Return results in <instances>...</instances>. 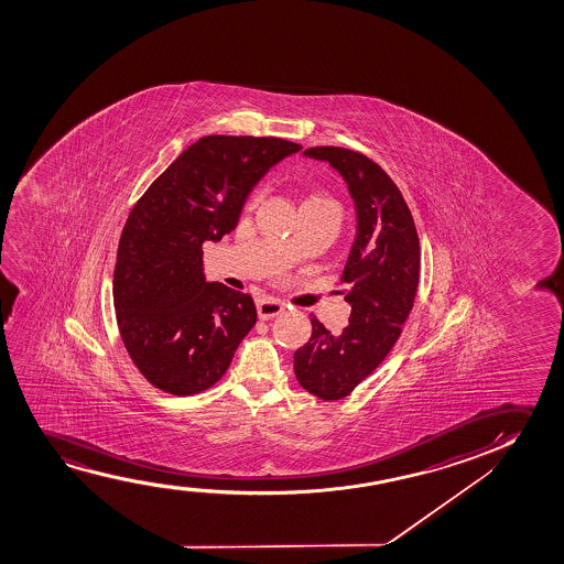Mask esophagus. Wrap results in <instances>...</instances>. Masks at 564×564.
I'll return each instance as SVG.
<instances>
[{"label": "esophagus", "instance_id": "1", "mask_svg": "<svg viewBox=\"0 0 564 564\" xmlns=\"http://www.w3.org/2000/svg\"><path fill=\"white\" fill-rule=\"evenodd\" d=\"M256 308H258V316L262 317V319H271V317L279 316L285 310V304L281 301H275V299H262V301L256 304Z\"/></svg>", "mask_w": 564, "mask_h": 564}]
</instances>
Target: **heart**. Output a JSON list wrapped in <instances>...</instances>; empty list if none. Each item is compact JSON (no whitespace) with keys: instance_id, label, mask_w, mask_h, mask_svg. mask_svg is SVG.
I'll return each mask as SVG.
<instances>
[{"instance_id":"1","label":"heart","mask_w":564,"mask_h":564,"mask_svg":"<svg viewBox=\"0 0 564 564\" xmlns=\"http://www.w3.org/2000/svg\"><path fill=\"white\" fill-rule=\"evenodd\" d=\"M256 198H252V204H254ZM301 209H325V212H332L335 216H340L339 204L329 198V196H308L306 200L302 202Z\"/></svg>"}]
</instances>
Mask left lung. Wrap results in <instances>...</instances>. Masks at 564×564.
Instances as JSON below:
<instances>
[{
	"mask_svg": "<svg viewBox=\"0 0 564 564\" xmlns=\"http://www.w3.org/2000/svg\"><path fill=\"white\" fill-rule=\"evenodd\" d=\"M302 154L329 163L355 202L356 235L343 270L348 325L335 335L312 317V337L294 352L299 383L324 401H339L399 339L416 296L420 242L399 186L378 163L347 148H308Z\"/></svg>",
	"mask_w": 564,
	"mask_h": 564,
	"instance_id": "8db88e82",
	"label": "left lung"
}]
</instances>
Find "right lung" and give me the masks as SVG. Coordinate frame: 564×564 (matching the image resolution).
Wrapping results in <instances>:
<instances>
[{
    "label": "right lung",
    "instance_id": "obj_1",
    "mask_svg": "<svg viewBox=\"0 0 564 564\" xmlns=\"http://www.w3.org/2000/svg\"><path fill=\"white\" fill-rule=\"evenodd\" d=\"M301 148L273 137H204L134 204L117 248L113 304L124 348L152 386L200 393L229 368L254 327V301L206 279L202 245L231 232L258 181Z\"/></svg>",
    "mask_w": 564,
    "mask_h": 564
}]
</instances>
